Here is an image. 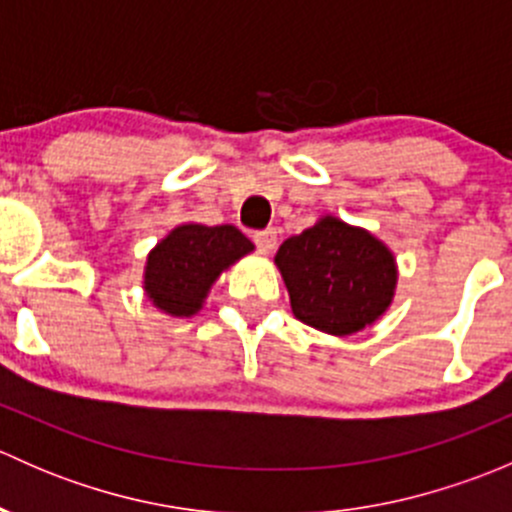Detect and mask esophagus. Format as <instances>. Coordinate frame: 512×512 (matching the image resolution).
I'll return each mask as SVG.
<instances>
[{"label": "esophagus", "instance_id": "34e87169", "mask_svg": "<svg viewBox=\"0 0 512 512\" xmlns=\"http://www.w3.org/2000/svg\"><path fill=\"white\" fill-rule=\"evenodd\" d=\"M252 240H255L257 250L265 252V255H270V252L277 247V232L272 230V227H267V230L255 232V235H252Z\"/></svg>", "mask_w": 512, "mask_h": 512}]
</instances>
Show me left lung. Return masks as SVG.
I'll use <instances>...</instances> for the list:
<instances>
[{
    "label": "left lung",
    "instance_id": "obj_1",
    "mask_svg": "<svg viewBox=\"0 0 512 512\" xmlns=\"http://www.w3.org/2000/svg\"><path fill=\"white\" fill-rule=\"evenodd\" d=\"M275 265L294 317L334 337H349L381 319L399 282L394 252L369 230L334 215L287 237Z\"/></svg>",
    "mask_w": 512,
    "mask_h": 512
}]
</instances>
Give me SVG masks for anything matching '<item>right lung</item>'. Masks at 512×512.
Instances as JSON below:
<instances>
[{"label": "right lung", "instance_id": "right-lung-1", "mask_svg": "<svg viewBox=\"0 0 512 512\" xmlns=\"http://www.w3.org/2000/svg\"><path fill=\"white\" fill-rule=\"evenodd\" d=\"M255 250L235 225L183 223L148 252L143 292L170 317H193L230 265Z\"/></svg>", "mask_w": 512, "mask_h": 512}]
</instances>
